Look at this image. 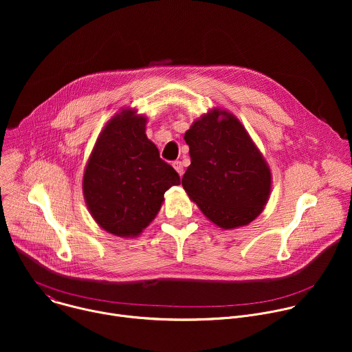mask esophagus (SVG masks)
I'll return each mask as SVG.
<instances>
[{"mask_svg":"<svg viewBox=\"0 0 352 352\" xmlns=\"http://www.w3.org/2000/svg\"><path fill=\"white\" fill-rule=\"evenodd\" d=\"M173 167H174L175 171L179 174V177H182V174H184V166H182V163H181V162H174V163H173Z\"/></svg>","mask_w":352,"mask_h":352,"instance_id":"esophagus-1","label":"esophagus"}]
</instances>
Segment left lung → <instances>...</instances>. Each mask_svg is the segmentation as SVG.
<instances>
[{
	"mask_svg": "<svg viewBox=\"0 0 352 352\" xmlns=\"http://www.w3.org/2000/svg\"><path fill=\"white\" fill-rule=\"evenodd\" d=\"M190 166L182 186L217 227L248 226L265 209L272 190V171L239 120L213 109L197 118L184 136Z\"/></svg>",
	"mask_w": 352,
	"mask_h": 352,
	"instance_id": "obj_1",
	"label": "left lung"
}]
</instances>
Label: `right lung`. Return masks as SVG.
<instances>
[{"mask_svg": "<svg viewBox=\"0 0 352 352\" xmlns=\"http://www.w3.org/2000/svg\"><path fill=\"white\" fill-rule=\"evenodd\" d=\"M144 116L122 109L100 132L83 173V196L104 231L133 238L155 220L178 173L146 136Z\"/></svg>", "mask_w": 352, "mask_h": 352, "instance_id": "1", "label": "right lung"}]
</instances>
